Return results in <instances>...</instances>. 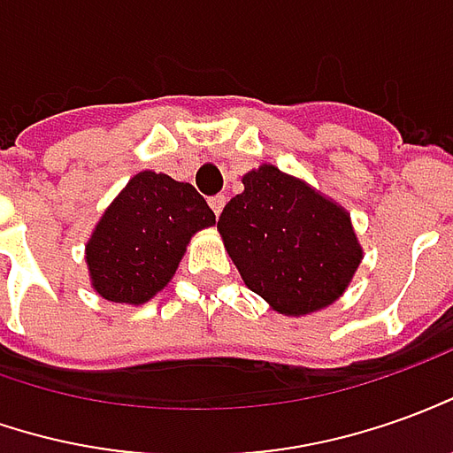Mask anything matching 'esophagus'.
I'll return each mask as SVG.
<instances>
[{
    "label": "esophagus",
    "instance_id": "esophagus-1",
    "mask_svg": "<svg viewBox=\"0 0 453 453\" xmlns=\"http://www.w3.org/2000/svg\"><path fill=\"white\" fill-rule=\"evenodd\" d=\"M224 204H226V196L224 195H217V196H209V207H211V211L219 217L221 209H224Z\"/></svg>",
    "mask_w": 453,
    "mask_h": 453
}]
</instances>
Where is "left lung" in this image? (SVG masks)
<instances>
[{
    "label": "left lung",
    "instance_id": "obj_1",
    "mask_svg": "<svg viewBox=\"0 0 453 453\" xmlns=\"http://www.w3.org/2000/svg\"><path fill=\"white\" fill-rule=\"evenodd\" d=\"M242 182L217 229L246 286L286 316L335 303L363 261L350 214L273 165Z\"/></svg>",
    "mask_w": 453,
    "mask_h": 453
}]
</instances>
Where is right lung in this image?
Wrapping results in <instances>:
<instances>
[{"instance_id":"add662e5","label":"right lung","mask_w":453,"mask_h":453,"mask_svg":"<svg viewBox=\"0 0 453 453\" xmlns=\"http://www.w3.org/2000/svg\"><path fill=\"white\" fill-rule=\"evenodd\" d=\"M217 221L204 196L170 174L137 173L103 211L86 244L90 286L113 303L162 291L196 232Z\"/></svg>"}]
</instances>
